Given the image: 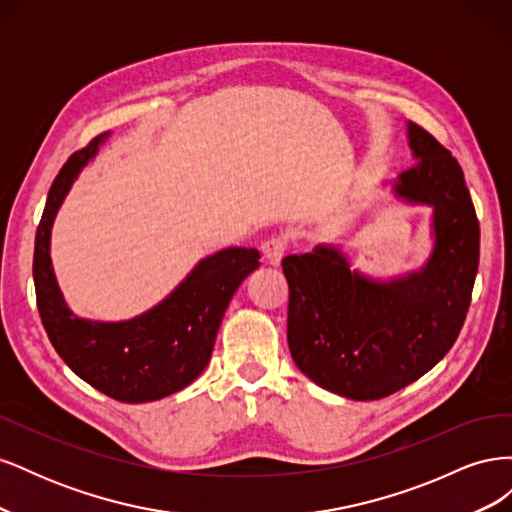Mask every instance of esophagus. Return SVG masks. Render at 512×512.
I'll list each match as a JSON object with an SVG mask.
<instances>
[{
  "mask_svg": "<svg viewBox=\"0 0 512 512\" xmlns=\"http://www.w3.org/2000/svg\"><path fill=\"white\" fill-rule=\"evenodd\" d=\"M262 254L271 262V265H280V260L288 247V239L286 237H269L267 241H262Z\"/></svg>",
  "mask_w": 512,
  "mask_h": 512,
  "instance_id": "esophagus-1",
  "label": "esophagus"
}]
</instances>
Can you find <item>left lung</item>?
Masks as SVG:
<instances>
[{
    "instance_id": "8db88e82",
    "label": "left lung",
    "mask_w": 512,
    "mask_h": 512,
    "mask_svg": "<svg viewBox=\"0 0 512 512\" xmlns=\"http://www.w3.org/2000/svg\"><path fill=\"white\" fill-rule=\"evenodd\" d=\"M408 136L418 162L399 175L395 194L433 207L436 241L421 271L374 282L331 245L282 260L292 361L322 389L356 401L397 393L453 348L478 271L480 228L459 162L416 123Z\"/></svg>"
}]
</instances>
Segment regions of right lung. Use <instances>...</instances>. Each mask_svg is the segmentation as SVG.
<instances>
[{
  "instance_id": "right-lung-1",
  "label": "right lung",
  "mask_w": 512,
  "mask_h": 512,
  "mask_svg": "<svg viewBox=\"0 0 512 512\" xmlns=\"http://www.w3.org/2000/svg\"><path fill=\"white\" fill-rule=\"evenodd\" d=\"M104 136L74 151L51 185L36 230V303L53 348L76 376L117 401L143 404L173 395L203 374L232 294L258 269L260 254L254 247H228L200 260L170 297L138 318L94 322L74 316L51 267V226Z\"/></svg>"
}]
</instances>
